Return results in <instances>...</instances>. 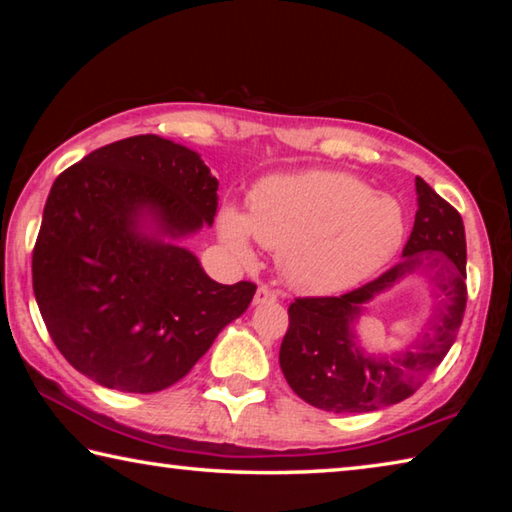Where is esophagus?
<instances>
[{"label":"esophagus","instance_id":"34e87169","mask_svg":"<svg viewBox=\"0 0 512 512\" xmlns=\"http://www.w3.org/2000/svg\"><path fill=\"white\" fill-rule=\"evenodd\" d=\"M277 298H280V293H277L275 289L271 287H259L257 293H255V305H264V302H275Z\"/></svg>","mask_w":512,"mask_h":512}]
</instances>
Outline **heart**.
<instances>
[{"label":"heart","mask_w":512,"mask_h":512,"mask_svg":"<svg viewBox=\"0 0 512 512\" xmlns=\"http://www.w3.org/2000/svg\"><path fill=\"white\" fill-rule=\"evenodd\" d=\"M225 244L250 255V237L280 253L287 282L309 293L350 289L391 262L404 237V214L393 196L372 194L341 171H305L259 183L248 212L225 210Z\"/></svg>","instance_id":"obj_1"}]
</instances>
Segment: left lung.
Listing matches in <instances>:
<instances>
[{
  "instance_id": "8db88e82",
  "label": "left lung",
  "mask_w": 512,
  "mask_h": 512,
  "mask_svg": "<svg viewBox=\"0 0 512 512\" xmlns=\"http://www.w3.org/2000/svg\"><path fill=\"white\" fill-rule=\"evenodd\" d=\"M418 212L411 237L397 262L377 280L343 296L296 298L282 339L280 366L293 393L329 413H368L411 397L452 348L461 327L465 289L463 219L418 176ZM418 267L432 271L444 293L434 321V339L395 358H370L358 348L351 325L365 304Z\"/></svg>"
}]
</instances>
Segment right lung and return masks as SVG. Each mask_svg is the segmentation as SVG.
<instances>
[{
  "label": "right lung",
  "mask_w": 512,
  "mask_h": 512,
  "mask_svg": "<svg viewBox=\"0 0 512 512\" xmlns=\"http://www.w3.org/2000/svg\"><path fill=\"white\" fill-rule=\"evenodd\" d=\"M219 180L196 151L135 135L56 178L33 293L60 354L97 384L158 393L183 379L255 296L219 284L173 239L212 225Z\"/></svg>",
  "instance_id": "right-lung-1"
}]
</instances>
